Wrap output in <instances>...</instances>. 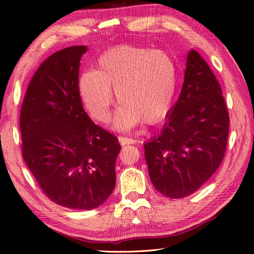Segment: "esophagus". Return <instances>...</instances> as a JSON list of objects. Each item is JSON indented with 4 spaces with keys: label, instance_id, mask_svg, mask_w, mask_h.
Returning <instances> with one entry per match:
<instances>
[{
    "label": "esophagus",
    "instance_id": "obj_1",
    "mask_svg": "<svg viewBox=\"0 0 254 254\" xmlns=\"http://www.w3.org/2000/svg\"><path fill=\"white\" fill-rule=\"evenodd\" d=\"M119 141L122 145H128V144L135 143V141L133 139H131V137H127V136H123V135L119 136Z\"/></svg>",
    "mask_w": 254,
    "mask_h": 254
}]
</instances>
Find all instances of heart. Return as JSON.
I'll return each instance as SVG.
<instances>
[{"label":"heart","instance_id":"b5f03b06","mask_svg":"<svg viewBox=\"0 0 254 254\" xmlns=\"http://www.w3.org/2000/svg\"><path fill=\"white\" fill-rule=\"evenodd\" d=\"M177 81L178 70L168 53L121 44L98 58L95 71L79 76L78 93L91 117L105 123L115 92L121 104L112 125L128 130L143 121L155 124L162 120L172 108Z\"/></svg>","mask_w":254,"mask_h":254}]
</instances>
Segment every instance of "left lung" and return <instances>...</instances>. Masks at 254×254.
<instances>
[{
    "instance_id": "8db88e82",
    "label": "left lung",
    "mask_w": 254,
    "mask_h": 254,
    "mask_svg": "<svg viewBox=\"0 0 254 254\" xmlns=\"http://www.w3.org/2000/svg\"><path fill=\"white\" fill-rule=\"evenodd\" d=\"M229 123L219 82L199 53L190 51L178 101L161 132L144 144L156 190L176 199L200 189L224 160Z\"/></svg>"
}]
</instances>
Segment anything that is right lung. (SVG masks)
I'll return each mask as SVG.
<instances>
[{"instance_id": "1", "label": "right lung", "mask_w": 254, "mask_h": 254, "mask_svg": "<svg viewBox=\"0 0 254 254\" xmlns=\"http://www.w3.org/2000/svg\"><path fill=\"white\" fill-rule=\"evenodd\" d=\"M86 45L54 53L30 80L20 113L22 156L52 201L92 210L115 187L119 139L95 125L78 93Z\"/></svg>"}]
</instances>
